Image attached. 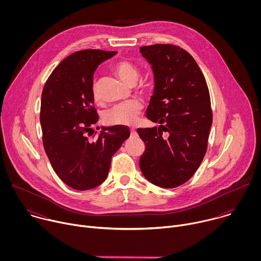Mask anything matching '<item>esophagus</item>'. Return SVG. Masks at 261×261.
I'll return each instance as SVG.
<instances>
[{
	"label": "esophagus",
	"instance_id": "esophagus-1",
	"mask_svg": "<svg viewBox=\"0 0 261 261\" xmlns=\"http://www.w3.org/2000/svg\"><path fill=\"white\" fill-rule=\"evenodd\" d=\"M130 133H131V136H135V135H136V130L132 128V129L130 130Z\"/></svg>",
	"mask_w": 261,
	"mask_h": 261
}]
</instances>
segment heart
Returning <instances> with one entry per match:
<instances>
[{
	"label": "heart",
	"mask_w": 261,
	"mask_h": 261,
	"mask_svg": "<svg viewBox=\"0 0 261 261\" xmlns=\"http://www.w3.org/2000/svg\"><path fill=\"white\" fill-rule=\"evenodd\" d=\"M113 69L117 75L128 85H134L140 74L137 65L129 60L117 62ZM92 93L94 101L97 103L100 102V96L96 86L93 87ZM141 108L142 105L138 100H129L107 109L103 114V121L107 125L132 126L135 124Z\"/></svg>",
	"instance_id": "heart-1"
}]
</instances>
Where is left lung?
<instances>
[{"instance_id":"left-lung-1","label":"left lung","mask_w":261,"mask_h":261,"mask_svg":"<svg viewBox=\"0 0 261 261\" xmlns=\"http://www.w3.org/2000/svg\"><path fill=\"white\" fill-rule=\"evenodd\" d=\"M140 54L155 76L146 118L160 126L137 129L145 144L139 167L158 187L175 188L191 178L206 153L213 123L208 88L193 57L179 46H142Z\"/></svg>"}]
</instances>
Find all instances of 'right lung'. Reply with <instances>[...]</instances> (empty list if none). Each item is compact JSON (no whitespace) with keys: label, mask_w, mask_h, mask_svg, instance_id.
Listing matches in <instances>:
<instances>
[{"label":"right lung","mask_w":261,"mask_h":261,"mask_svg":"<svg viewBox=\"0 0 261 261\" xmlns=\"http://www.w3.org/2000/svg\"><path fill=\"white\" fill-rule=\"evenodd\" d=\"M116 54L101 49L73 53L56 67L42 91L44 150L58 176L75 190L102 184L111 157L130 136L126 126L102 128L97 137L92 129L99 119L92 93L94 72Z\"/></svg>","instance_id":"right-lung-1"}]
</instances>
